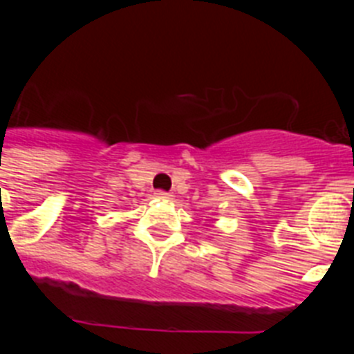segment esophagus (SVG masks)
Segmentation results:
<instances>
[{"instance_id":"34e87169","label":"esophagus","mask_w":354,"mask_h":354,"mask_svg":"<svg viewBox=\"0 0 354 354\" xmlns=\"http://www.w3.org/2000/svg\"><path fill=\"white\" fill-rule=\"evenodd\" d=\"M156 198H159V200H170L171 195L168 192H162V189H158V192H156Z\"/></svg>"}]
</instances>
